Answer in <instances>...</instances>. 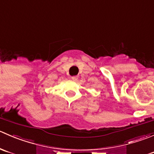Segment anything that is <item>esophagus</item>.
<instances>
[{"label": "esophagus", "instance_id": "obj_1", "mask_svg": "<svg viewBox=\"0 0 154 154\" xmlns=\"http://www.w3.org/2000/svg\"><path fill=\"white\" fill-rule=\"evenodd\" d=\"M71 79H72V81H76L78 79V76H72Z\"/></svg>", "mask_w": 154, "mask_h": 154}]
</instances>
